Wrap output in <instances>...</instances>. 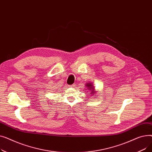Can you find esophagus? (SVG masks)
Listing matches in <instances>:
<instances>
[{
	"label": "esophagus",
	"mask_w": 152,
	"mask_h": 152,
	"mask_svg": "<svg viewBox=\"0 0 152 152\" xmlns=\"http://www.w3.org/2000/svg\"><path fill=\"white\" fill-rule=\"evenodd\" d=\"M68 86L70 87H75L76 86V84H71V85H69Z\"/></svg>",
	"instance_id": "1"
}]
</instances>
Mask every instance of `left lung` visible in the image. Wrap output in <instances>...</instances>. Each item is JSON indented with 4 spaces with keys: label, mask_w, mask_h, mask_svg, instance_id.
I'll list each match as a JSON object with an SVG mask.
<instances>
[{
    "label": "left lung",
    "mask_w": 152,
    "mask_h": 152,
    "mask_svg": "<svg viewBox=\"0 0 152 152\" xmlns=\"http://www.w3.org/2000/svg\"><path fill=\"white\" fill-rule=\"evenodd\" d=\"M87 87H88V89H89L90 90H91V92L92 93L93 92H94V86L91 84V83H89V84H87V85H86ZM95 93V92H94Z\"/></svg>",
    "instance_id": "left-lung-1"
}]
</instances>
